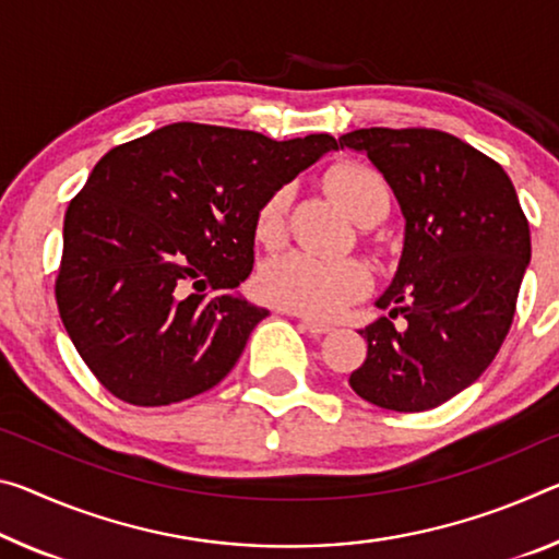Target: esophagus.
Segmentation results:
<instances>
[{
	"instance_id": "obj_1",
	"label": "esophagus",
	"mask_w": 559,
	"mask_h": 559,
	"mask_svg": "<svg viewBox=\"0 0 559 559\" xmlns=\"http://www.w3.org/2000/svg\"><path fill=\"white\" fill-rule=\"evenodd\" d=\"M283 313L298 316V313H294V311H283ZM300 325H304L306 331L311 333V335H323V333H328V331H333V325H331V323H325V321H316V318H304V316H300Z\"/></svg>"
}]
</instances>
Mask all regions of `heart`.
<instances>
[{"label":"heart","instance_id":"heart-1","mask_svg":"<svg viewBox=\"0 0 559 559\" xmlns=\"http://www.w3.org/2000/svg\"><path fill=\"white\" fill-rule=\"evenodd\" d=\"M328 189L360 226H376L391 211V183L378 168L360 162L335 164L325 176ZM294 186L281 183L265 197L253 216V236L265 248L286 241ZM370 271L358 261H323L308 253H288L261 273V290L273 304L304 316H335L368 294Z\"/></svg>","mask_w":559,"mask_h":559}]
</instances>
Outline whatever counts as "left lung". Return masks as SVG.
Instances as JSON below:
<instances>
[{
    "label": "left lung",
    "mask_w": 559,
    "mask_h": 559,
    "mask_svg": "<svg viewBox=\"0 0 559 559\" xmlns=\"http://www.w3.org/2000/svg\"><path fill=\"white\" fill-rule=\"evenodd\" d=\"M338 141L373 162L405 216L401 265L378 298L391 313L360 331L368 356L348 383L385 411H430L498 356L530 263L527 216L504 168L445 131L373 127Z\"/></svg>",
    "instance_id": "obj_1"
}]
</instances>
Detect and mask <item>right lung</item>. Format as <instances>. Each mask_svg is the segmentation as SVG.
<instances>
[{"mask_svg": "<svg viewBox=\"0 0 559 559\" xmlns=\"http://www.w3.org/2000/svg\"><path fill=\"white\" fill-rule=\"evenodd\" d=\"M331 148L179 121L102 156L69 201L55 296L106 391L158 407L228 376L269 316L231 294L253 269L255 209Z\"/></svg>", "mask_w": 559, "mask_h": 559, "instance_id": "right-lung-1", "label": "right lung"}]
</instances>
